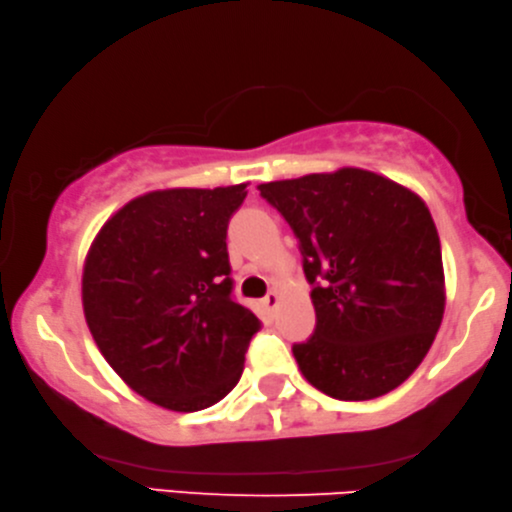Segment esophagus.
I'll return each instance as SVG.
<instances>
[{
	"instance_id": "esophagus-1",
	"label": "esophagus",
	"mask_w": 512,
	"mask_h": 512,
	"mask_svg": "<svg viewBox=\"0 0 512 512\" xmlns=\"http://www.w3.org/2000/svg\"><path fill=\"white\" fill-rule=\"evenodd\" d=\"M279 292H267V297H263L261 299V306H263V311H267V313H274L276 308H279Z\"/></svg>"
}]
</instances>
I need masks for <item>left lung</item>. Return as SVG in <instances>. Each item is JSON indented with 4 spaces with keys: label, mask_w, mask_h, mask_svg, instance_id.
Returning a JSON list of instances; mask_svg holds the SVG:
<instances>
[{
    "label": "left lung",
    "mask_w": 512,
    "mask_h": 512,
    "mask_svg": "<svg viewBox=\"0 0 512 512\" xmlns=\"http://www.w3.org/2000/svg\"><path fill=\"white\" fill-rule=\"evenodd\" d=\"M258 190L286 217L313 286L315 333L292 347L304 379L342 401L395 390L445 315L440 238L424 199L360 167Z\"/></svg>",
    "instance_id": "1"
}]
</instances>
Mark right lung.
Masks as SVG:
<instances>
[{
	"instance_id": "obj_1",
	"label": "right lung",
	"mask_w": 512,
	"mask_h": 512,
	"mask_svg": "<svg viewBox=\"0 0 512 512\" xmlns=\"http://www.w3.org/2000/svg\"><path fill=\"white\" fill-rule=\"evenodd\" d=\"M247 183L145 192L108 217L81 276L88 329L152 404L195 413L240 381L258 317L231 297L226 226Z\"/></svg>"
}]
</instances>
